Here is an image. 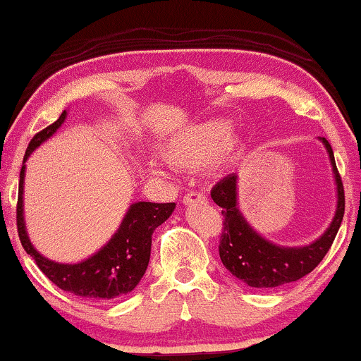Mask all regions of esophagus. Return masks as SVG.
<instances>
[{
  "label": "esophagus",
  "mask_w": 361,
  "mask_h": 361,
  "mask_svg": "<svg viewBox=\"0 0 361 361\" xmlns=\"http://www.w3.org/2000/svg\"><path fill=\"white\" fill-rule=\"evenodd\" d=\"M205 202H207V197L203 193L192 192V193L185 195V197H183V203H185L186 207L195 205V203H205Z\"/></svg>",
  "instance_id": "esophagus-1"
}]
</instances>
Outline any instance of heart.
<instances>
[{
	"instance_id": "heart-1",
	"label": "heart",
	"mask_w": 361,
	"mask_h": 361,
	"mask_svg": "<svg viewBox=\"0 0 361 361\" xmlns=\"http://www.w3.org/2000/svg\"><path fill=\"white\" fill-rule=\"evenodd\" d=\"M244 137L225 119L190 123L173 133L161 147L163 159L176 169L205 168L212 175H222L244 151ZM161 173V168H151Z\"/></svg>"
}]
</instances>
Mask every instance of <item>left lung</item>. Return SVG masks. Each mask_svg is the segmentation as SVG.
<instances>
[{
    "mask_svg": "<svg viewBox=\"0 0 361 361\" xmlns=\"http://www.w3.org/2000/svg\"><path fill=\"white\" fill-rule=\"evenodd\" d=\"M319 141L326 147L333 168L334 183H336V212L323 235L310 245H277L252 228L238 208L237 173L225 176L212 188V198L222 208L224 215V232L219 247L220 259L230 274L250 288H279L282 284H289L310 274L326 255L340 230L345 215V190L334 163L331 145L324 137H319Z\"/></svg>",
    "mask_w": 361,
    "mask_h": 361,
    "instance_id": "1",
    "label": "left lung"
}]
</instances>
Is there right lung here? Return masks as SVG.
<instances>
[{
	"instance_id": "obj_1",
	"label": "right lung",
	"mask_w": 361,
	"mask_h": 361,
	"mask_svg": "<svg viewBox=\"0 0 361 361\" xmlns=\"http://www.w3.org/2000/svg\"><path fill=\"white\" fill-rule=\"evenodd\" d=\"M67 111L43 131L35 134L30 141L20 171L18 185V207H16V225L21 245L33 257L37 266L56 288L75 296L87 298L90 301H109V299L124 296L139 284L145 276L151 255V235L154 228L166 222L175 212V203H151L136 202L126 212L123 222L114 235L106 242L95 254L77 264H63L47 259L35 249L30 240L23 215V183L27 171V159L30 154L50 139L56 129L63 124Z\"/></svg>"
}]
</instances>
